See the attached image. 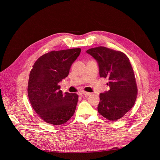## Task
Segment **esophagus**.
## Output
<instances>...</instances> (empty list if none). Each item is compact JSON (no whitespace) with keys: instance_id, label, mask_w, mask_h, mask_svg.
I'll use <instances>...</instances> for the list:
<instances>
[{"instance_id":"34e87169","label":"esophagus","mask_w":160,"mask_h":160,"mask_svg":"<svg viewBox=\"0 0 160 160\" xmlns=\"http://www.w3.org/2000/svg\"><path fill=\"white\" fill-rule=\"evenodd\" d=\"M82 94L84 95L85 96H89V95H90L91 93H89V92H86V91H83Z\"/></svg>"}]
</instances>
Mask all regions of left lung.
I'll return each mask as SVG.
<instances>
[{
  "label": "left lung",
  "instance_id": "left-lung-1",
  "mask_svg": "<svg viewBox=\"0 0 160 160\" xmlns=\"http://www.w3.org/2000/svg\"><path fill=\"white\" fill-rule=\"evenodd\" d=\"M97 60L100 77L109 80V91L100 94L98 113L108 120L122 117L135 104L138 88L133 70L127 56L105 47L88 50Z\"/></svg>",
  "mask_w": 160,
  "mask_h": 160
}]
</instances>
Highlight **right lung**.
Instances as JSON below:
<instances>
[{
    "label": "right lung",
    "instance_id": "add662e5",
    "mask_svg": "<svg viewBox=\"0 0 160 160\" xmlns=\"http://www.w3.org/2000/svg\"><path fill=\"white\" fill-rule=\"evenodd\" d=\"M80 48L51 51L39 57L30 72L28 95L37 114L47 123L61 125L74 115L78 96L66 92L59 85L69 73Z\"/></svg>",
    "mask_w": 160,
    "mask_h": 160
}]
</instances>
